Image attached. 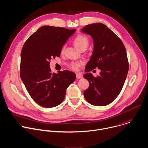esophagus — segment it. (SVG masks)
<instances>
[{
	"label": "esophagus",
	"mask_w": 148,
	"mask_h": 148,
	"mask_svg": "<svg viewBox=\"0 0 148 148\" xmlns=\"http://www.w3.org/2000/svg\"><path fill=\"white\" fill-rule=\"evenodd\" d=\"M76 77L77 79H79V78H82L83 77L82 75L81 74H79V73H77L76 74Z\"/></svg>",
	"instance_id": "obj_1"
}]
</instances>
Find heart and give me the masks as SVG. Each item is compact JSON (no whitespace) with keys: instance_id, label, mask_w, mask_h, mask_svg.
Wrapping results in <instances>:
<instances>
[{"instance_id":"1","label":"heart","mask_w":148,"mask_h":148,"mask_svg":"<svg viewBox=\"0 0 148 148\" xmlns=\"http://www.w3.org/2000/svg\"><path fill=\"white\" fill-rule=\"evenodd\" d=\"M73 43L78 49H79V50L81 51L82 49H86V47H88L89 45V39L85 35L79 34L75 37L73 40ZM65 47V45H63L62 46L61 49L62 53H63L64 52ZM82 63L81 62L73 63L70 65V68L74 71H77L78 70V68L82 65Z\"/></svg>"}]
</instances>
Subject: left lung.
I'll return each mask as SVG.
<instances>
[{"label": "left lung", "instance_id": "1", "mask_svg": "<svg viewBox=\"0 0 148 148\" xmlns=\"http://www.w3.org/2000/svg\"><path fill=\"white\" fill-rule=\"evenodd\" d=\"M81 31L90 35L94 44L85 72L96 68L101 70L100 75L96 77L91 73L84 75L89 83V88L84 92V97L92 105H108L120 93L128 74L129 66L125 47L115 33L103 24L87 25Z\"/></svg>", "mask_w": 148, "mask_h": 148}]
</instances>
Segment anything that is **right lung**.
<instances>
[{
  "mask_svg": "<svg viewBox=\"0 0 148 148\" xmlns=\"http://www.w3.org/2000/svg\"><path fill=\"white\" fill-rule=\"evenodd\" d=\"M75 29L45 25L26 40L21 52L20 77L32 99L39 105L51 108L64 100L66 89L75 78L69 70L52 73V59L59 57L61 49Z\"/></svg>",
  "mask_w": 148,
  "mask_h": 148,
  "instance_id": "1",
  "label": "right lung"
}]
</instances>
